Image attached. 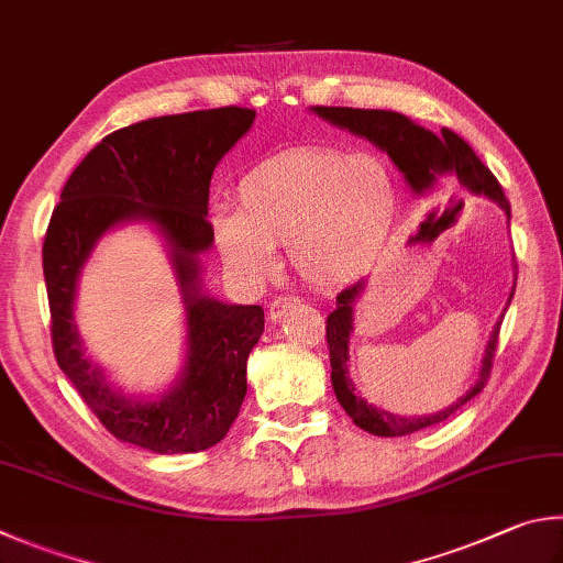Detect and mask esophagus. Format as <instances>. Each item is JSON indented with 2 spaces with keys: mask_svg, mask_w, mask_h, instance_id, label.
<instances>
[{
  "mask_svg": "<svg viewBox=\"0 0 563 563\" xmlns=\"http://www.w3.org/2000/svg\"><path fill=\"white\" fill-rule=\"evenodd\" d=\"M298 305H300V298H295V295H278V298L271 302L268 317H271V320H280L285 312L298 308Z\"/></svg>",
  "mask_w": 563,
  "mask_h": 563,
  "instance_id": "1",
  "label": "esophagus"
}]
</instances>
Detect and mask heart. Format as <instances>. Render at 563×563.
<instances>
[{"label":"heart","mask_w":563,"mask_h":563,"mask_svg":"<svg viewBox=\"0 0 563 563\" xmlns=\"http://www.w3.org/2000/svg\"><path fill=\"white\" fill-rule=\"evenodd\" d=\"M398 211L396 179L382 157L332 147L280 152L236 187V211H217V249L241 278L261 280L285 243L302 280L342 285L369 268Z\"/></svg>","instance_id":"1"}]
</instances>
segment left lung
I'll return each mask as SVG.
<instances>
[{"instance_id":"obj_1","label":"left lung","mask_w":563,"mask_h":563,"mask_svg":"<svg viewBox=\"0 0 563 563\" xmlns=\"http://www.w3.org/2000/svg\"><path fill=\"white\" fill-rule=\"evenodd\" d=\"M314 115L322 120L332 122L336 128H344L354 132V135L366 137L374 142L376 147L384 150L388 157L394 159V165L401 172L404 179L408 181L416 194H423L433 189L441 179H453L460 187L473 191V194H485L487 199L503 207L507 213V221L512 213H509V201L505 197L503 187L495 179L493 172H489L483 159L475 155V150L467 145V142L455 135L453 130L443 128L441 135L416 125L413 120H408L401 112L394 110H362V108H324L317 106L312 108ZM364 290V280H356L350 288H344L336 295V308L327 317V346H330V364H332V386L336 394V401L346 411L352 421L364 428L366 433L382 435V438H396V435H408L416 431H423L428 426H435L451 418L460 406H465L470 398H475L483 391L489 369H493L497 340H499V324H503V317L495 324L493 334H489L487 350L483 356V366H479L477 382L467 388L465 396H460L455 404H451L445 411H438L433 416H418V418H404L384 411V408H376L374 404H366V398L356 394V388L350 379V334L354 330V302L360 300ZM512 302V295H509L507 305ZM507 310V308H505Z\"/></svg>"}]
</instances>
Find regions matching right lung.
I'll return each instance as SVG.
<instances>
[{
    "label": "right lung",
    "mask_w": 563,
    "mask_h": 563,
    "mask_svg": "<svg viewBox=\"0 0 563 563\" xmlns=\"http://www.w3.org/2000/svg\"><path fill=\"white\" fill-rule=\"evenodd\" d=\"M255 120L249 108L162 115L110 132L68 177L44 239L54 354L108 431L150 453H199L223 441L246 398V362L263 334L261 305H227L199 290L211 249L209 184L221 157ZM147 220L166 239L188 310V362L157 402L118 393L87 360L73 322L75 285L97 239Z\"/></svg>",
    "instance_id": "obj_1"
}]
</instances>
